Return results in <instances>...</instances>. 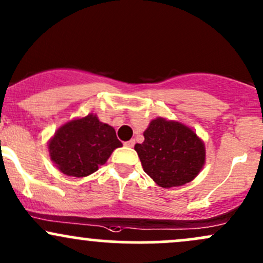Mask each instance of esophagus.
Segmentation results:
<instances>
[{
  "instance_id": "34e87169",
  "label": "esophagus",
  "mask_w": 263,
  "mask_h": 263,
  "mask_svg": "<svg viewBox=\"0 0 263 263\" xmlns=\"http://www.w3.org/2000/svg\"><path fill=\"white\" fill-rule=\"evenodd\" d=\"M134 144H135L134 140H129V142H125V143H124V145H125V146H129V148H133V146H134Z\"/></svg>"
}]
</instances>
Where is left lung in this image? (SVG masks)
Here are the masks:
<instances>
[{
  "label": "left lung",
  "instance_id": "left-lung-1",
  "mask_svg": "<svg viewBox=\"0 0 263 263\" xmlns=\"http://www.w3.org/2000/svg\"><path fill=\"white\" fill-rule=\"evenodd\" d=\"M143 169L162 188L192 182L205 163V146L196 132L176 120L157 118L144 132V142L135 144Z\"/></svg>",
  "mask_w": 263,
  "mask_h": 263
}]
</instances>
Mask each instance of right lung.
I'll return each mask as SVG.
<instances>
[{
	"mask_svg": "<svg viewBox=\"0 0 263 263\" xmlns=\"http://www.w3.org/2000/svg\"><path fill=\"white\" fill-rule=\"evenodd\" d=\"M123 145L109 124L87 114L63 124L49 140L50 159L61 173L83 178L97 172Z\"/></svg>",
	"mask_w": 263,
	"mask_h": 263,
	"instance_id": "obj_1",
	"label": "right lung"
}]
</instances>
